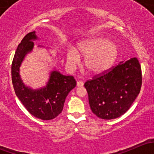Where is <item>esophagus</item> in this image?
<instances>
[{"instance_id":"obj_1","label":"esophagus","mask_w":154,"mask_h":154,"mask_svg":"<svg viewBox=\"0 0 154 154\" xmlns=\"http://www.w3.org/2000/svg\"><path fill=\"white\" fill-rule=\"evenodd\" d=\"M77 86H78V87H81V86H83V82H82V81H78L77 83Z\"/></svg>"}]
</instances>
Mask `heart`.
<instances>
[{"instance_id": "heart-1", "label": "heart", "mask_w": 154, "mask_h": 154, "mask_svg": "<svg viewBox=\"0 0 154 154\" xmlns=\"http://www.w3.org/2000/svg\"><path fill=\"white\" fill-rule=\"evenodd\" d=\"M80 56L86 58L85 68L91 74H98L109 69L119 56V47L104 36H91L77 45V50H68L67 62L71 66L80 63Z\"/></svg>"}]
</instances>
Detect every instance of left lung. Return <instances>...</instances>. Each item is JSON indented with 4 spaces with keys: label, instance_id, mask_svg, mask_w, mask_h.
Masks as SVG:
<instances>
[{
    "label": "left lung",
    "instance_id": "left-lung-1",
    "mask_svg": "<svg viewBox=\"0 0 154 154\" xmlns=\"http://www.w3.org/2000/svg\"><path fill=\"white\" fill-rule=\"evenodd\" d=\"M142 69L133 57L87 80L84 86L90 108L98 118L106 120L120 117L130 109L142 86Z\"/></svg>",
    "mask_w": 154,
    "mask_h": 154
}]
</instances>
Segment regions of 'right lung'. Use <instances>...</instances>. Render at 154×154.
Here are the masks:
<instances>
[{
    "label": "right lung",
    "mask_w": 154,
    "mask_h": 154,
    "mask_svg": "<svg viewBox=\"0 0 154 154\" xmlns=\"http://www.w3.org/2000/svg\"><path fill=\"white\" fill-rule=\"evenodd\" d=\"M35 32L27 33L18 45L12 63V81L15 94L32 116L42 120L55 119L62 112L68 93L76 86L75 79L57 71H51L46 86L32 89L23 83L19 68L26 54L32 50Z\"/></svg>",
    "instance_id": "add662e5"
}]
</instances>
